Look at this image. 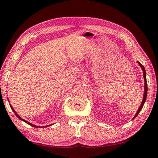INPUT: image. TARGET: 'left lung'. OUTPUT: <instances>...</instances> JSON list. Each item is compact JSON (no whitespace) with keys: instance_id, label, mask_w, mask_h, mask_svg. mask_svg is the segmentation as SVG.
I'll return each instance as SVG.
<instances>
[{"instance_id":"left-lung-1","label":"left lung","mask_w":158,"mask_h":158,"mask_svg":"<svg viewBox=\"0 0 158 158\" xmlns=\"http://www.w3.org/2000/svg\"><path fill=\"white\" fill-rule=\"evenodd\" d=\"M138 64H139V65L140 66V67L142 68V70H143V77H144V81H145V89H144L145 90H144V95H143V98L142 103H141L140 106L139 107V109H138L137 113H136L135 115V116L133 117V119L135 118L138 116V114H139L140 111L141 110V109H143V105H144V103H145V100H146L147 93H148V84H147V80H146V72H145V67H143V64H140V63L139 62H138Z\"/></svg>"}]
</instances>
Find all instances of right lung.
Instances as JSON below:
<instances>
[{
  "mask_svg": "<svg viewBox=\"0 0 158 158\" xmlns=\"http://www.w3.org/2000/svg\"><path fill=\"white\" fill-rule=\"evenodd\" d=\"M11 107V109H12V110H13V112L15 113V114L16 115V116H17L19 119H20V120H22V121H23L24 122H25V123H27V124H29L30 126H32V127H35V128H43V127H47V126H43V127H40V126H35V125H33V124H32V123H29V122H27V121H25V120H24V119H23V118H21L18 116V115L17 114V113H16L15 110H14V109H13V108L12 107V106H10Z\"/></svg>",
  "mask_w": 158,
  "mask_h": 158,
  "instance_id": "1",
  "label": "right lung"
}]
</instances>
